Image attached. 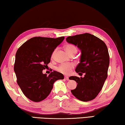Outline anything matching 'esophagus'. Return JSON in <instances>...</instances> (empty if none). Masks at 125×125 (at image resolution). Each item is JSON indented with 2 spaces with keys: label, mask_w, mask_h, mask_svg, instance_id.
Here are the masks:
<instances>
[{
  "label": "esophagus",
  "mask_w": 125,
  "mask_h": 125,
  "mask_svg": "<svg viewBox=\"0 0 125 125\" xmlns=\"http://www.w3.org/2000/svg\"><path fill=\"white\" fill-rule=\"evenodd\" d=\"M65 80H69V77H67V76H65Z\"/></svg>",
  "instance_id": "esophagus-1"
}]
</instances>
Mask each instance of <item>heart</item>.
<instances>
[{
    "instance_id": "heart-1",
    "label": "heart",
    "mask_w": 125,
    "mask_h": 125,
    "mask_svg": "<svg viewBox=\"0 0 125 125\" xmlns=\"http://www.w3.org/2000/svg\"><path fill=\"white\" fill-rule=\"evenodd\" d=\"M65 49L66 52L68 53L69 54H70L71 53L75 52H77V49L75 46L71 44H67L65 46ZM56 50H55L53 52L52 54V57L54 55V54ZM75 65L73 64H62L60 65V66L58 67V71H60L63 74L65 75H69L71 73L73 69L74 68Z\"/></svg>"
}]
</instances>
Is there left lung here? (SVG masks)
<instances>
[{
	"label": "left lung",
	"mask_w": 125,
	"mask_h": 125,
	"mask_svg": "<svg viewBox=\"0 0 125 125\" xmlns=\"http://www.w3.org/2000/svg\"><path fill=\"white\" fill-rule=\"evenodd\" d=\"M66 40L81 51L80 63L75 71L79 74L85 73L83 77H69L77 83L71 93L80 101H91L97 96L107 79L110 64L107 46L103 40L89 33L68 36Z\"/></svg>",
	"instance_id": "1"
}]
</instances>
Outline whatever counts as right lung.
<instances>
[{
    "label": "right lung",
    "mask_w": 125,
    "mask_h": 125,
    "mask_svg": "<svg viewBox=\"0 0 125 125\" xmlns=\"http://www.w3.org/2000/svg\"><path fill=\"white\" fill-rule=\"evenodd\" d=\"M65 37H34L18 49L14 70L17 83L29 99L40 102L48 97L56 81L64 79L62 73L53 71L49 76L42 70L48 67L55 49Z\"/></svg>",
    "instance_id": "obj_1"
}]
</instances>
